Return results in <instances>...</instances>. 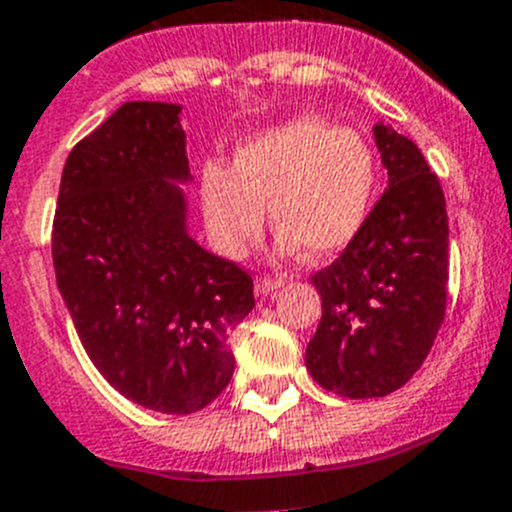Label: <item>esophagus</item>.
I'll list each match as a JSON object with an SVG mask.
<instances>
[{
    "label": "esophagus",
    "instance_id": "1",
    "mask_svg": "<svg viewBox=\"0 0 512 512\" xmlns=\"http://www.w3.org/2000/svg\"><path fill=\"white\" fill-rule=\"evenodd\" d=\"M285 285V280H282V277H257V282H255V290H257V295H272V292H277L280 290V287Z\"/></svg>",
    "mask_w": 512,
    "mask_h": 512
}]
</instances>
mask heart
Wrapping results in <instances>:
<instances>
[{
  "mask_svg": "<svg viewBox=\"0 0 512 512\" xmlns=\"http://www.w3.org/2000/svg\"><path fill=\"white\" fill-rule=\"evenodd\" d=\"M375 187V155L360 132L320 117H295L250 137L232 167L207 162L200 202L210 242L240 257L262 217L277 227L282 255L307 247L312 257L340 252L360 232Z\"/></svg>",
  "mask_w": 512,
  "mask_h": 512,
  "instance_id": "b5f03b06",
  "label": "heart"
}]
</instances>
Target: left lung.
Listing matches in <instances>:
<instances>
[{
    "mask_svg": "<svg viewBox=\"0 0 512 512\" xmlns=\"http://www.w3.org/2000/svg\"><path fill=\"white\" fill-rule=\"evenodd\" d=\"M388 190L342 255L312 275L322 317L305 352L317 385L340 398H385L420 370L445 320L448 212L413 140L372 127Z\"/></svg>",
    "mask_w": 512,
    "mask_h": 512,
    "instance_id": "obj_1",
    "label": "left lung"
}]
</instances>
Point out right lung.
<instances>
[{
    "label": "right lung",
    "mask_w": 512,
    "mask_h": 512,
    "mask_svg": "<svg viewBox=\"0 0 512 512\" xmlns=\"http://www.w3.org/2000/svg\"><path fill=\"white\" fill-rule=\"evenodd\" d=\"M180 104L124 102L69 152L52 260L79 340L142 408L190 415L235 372L227 347L255 307L252 277L187 232Z\"/></svg>",
    "instance_id": "right-lung-1"
}]
</instances>
